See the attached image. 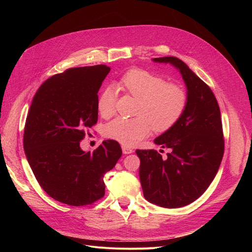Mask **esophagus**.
<instances>
[{
  "label": "esophagus",
  "mask_w": 252,
  "mask_h": 252,
  "mask_svg": "<svg viewBox=\"0 0 252 252\" xmlns=\"http://www.w3.org/2000/svg\"><path fill=\"white\" fill-rule=\"evenodd\" d=\"M122 150H123L124 155H130L133 152V149L130 148V147H128V146H123V147H122Z\"/></svg>",
  "instance_id": "obj_1"
}]
</instances>
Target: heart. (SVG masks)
Instances as JSON below:
<instances>
[{"label": "heart", "mask_w": 252, "mask_h": 252, "mask_svg": "<svg viewBox=\"0 0 252 252\" xmlns=\"http://www.w3.org/2000/svg\"><path fill=\"white\" fill-rule=\"evenodd\" d=\"M121 86L138 97L136 118L118 117L106 125L105 134L124 145H133L149 135L151 129L165 131L172 127L184 113L187 93L179 84L166 83L165 79L143 69H131L121 79ZM117 90L104 88L97 100L101 116L110 117L116 109Z\"/></svg>", "instance_id": "1"}]
</instances>
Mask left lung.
Returning a JSON list of instances; mask_svg holds the SVG:
<instances>
[{
	"mask_svg": "<svg viewBox=\"0 0 252 252\" xmlns=\"http://www.w3.org/2000/svg\"><path fill=\"white\" fill-rule=\"evenodd\" d=\"M182 74L187 88L184 113L168 130L155 140L170 154L163 158L157 150H140V181L145 199L165 208L194 202L215 179L224 155L220 111L207 84L175 57L156 58Z\"/></svg>",
	"mask_w": 252,
	"mask_h": 252,
	"instance_id": "1",
	"label": "left lung"
}]
</instances>
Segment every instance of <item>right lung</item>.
I'll use <instances>...</instances> for the list:
<instances>
[{"mask_svg": "<svg viewBox=\"0 0 252 252\" xmlns=\"http://www.w3.org/2000/svg\"><path fill=\"white\" fill-rule=\"evenodd\" d=\"M110 71L106 65L70 68L37 89L27 114L24 150L40 186L52 199L85 206L105 194L104 174L122 156L117 141L93 152L80 142L97 122V93Z\"/></svg>", "mask_w": 252, "mask_h": 252, "instance_id": "add662e5", "label": "right lung"}]
</instances>
